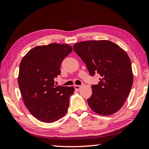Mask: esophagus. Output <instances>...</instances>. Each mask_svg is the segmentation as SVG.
<instances>
[{
	"label": "esophagus",
	"instance_id": "34e87169",
	"mask_svg": "<svg viewBox=\"0 0 149 149\" xmlns=\"http://www.w3.org/2000/svg\"><path fill=\"white\" fill-rule=\"evenodd\" d=\"M74 88H75V89L76 90H79L81 89V86H80V85H75Z\"/></svg>",
	"mask_w": 149,
	"mask_h": 149
}]
</instances>
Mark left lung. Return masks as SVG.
<instances>
[{
    "label": "left lung",
    "instance_id": "obj_1",
    "mask_svg": "<svg viewBox=\"0 0 149 149\" xmlns=\"http://www.w3.org/2000/svg\"><path fill=\"white\" fill-rule=\"evenodd\" d=\"M75 53L86 65L90 74L100 75L92 85L88 104L94 112L109 116L121 109L133 83L131 62L121 47L108 40H90L75 43Z\"/></svg>",
    "mask_w": 149,
    "mask_h": 149
}]
</instances>
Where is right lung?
<instances>
[{
  "label": "right lung",
  "mask_w": 149,
  "mask_h": 149,
  "mask_svg": "<svg viewBox=\"0 0 149 149\" xmlns=\"http://www.w3.org/2000/svg\"><path fill=\"white\" fill-rule=\"evenodd\" d=\"M72 47L68 44L51 43L30 50L20 64L18 83L25 106L40 121L54 122L65 115L73 86L54 85L60 75L61 62Z\"/></svg>",
  "instance_id": "add662e5"
}]
</instances>
